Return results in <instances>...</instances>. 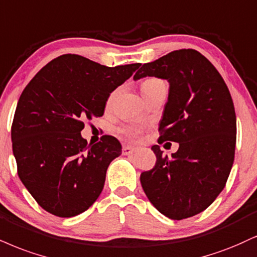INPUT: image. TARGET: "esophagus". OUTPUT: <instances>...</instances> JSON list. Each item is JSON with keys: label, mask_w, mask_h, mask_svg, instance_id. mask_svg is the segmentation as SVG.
<instances>
[{"label": "esophagus", "mask_w": 257, "mask_h": 257, "mask_svg": "<svg viewBox=\"0 0 257 257\" xmlns=\"http://www.w3.org/2000/svg\"><path fill=\"white\" fill-rule=\"evenodd\" d=\"M138 148L133 147V146H123V154L124 156H129V154H133L134 152H137Z\"/></svg>", "instance_id": "34e87169"}]
</instances>
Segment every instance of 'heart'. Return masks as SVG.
<instances>
[{
	"label": "heart",
	"instance_id": "obj_1",
	"mask_svg": "<svg viewBox=\"0 0 257 257\" xmlns=\"http://www.w3.org/2000/svg\"><path fill=\"white\" fill-rule=\"evenodd\" d=\"M162 86H166L165 82H164L163 80L157 79V78L146 79L144 82L141 83V92H142V94H144V97H145V95L150 94L151 92L154 91V89H157L158 87H162ZM111 99H112V95H111L110 99H109V103L111 101ZM122 133H123V134H125L126 137L135 138L139 134V133H140V128H139V126H137V125L124 126V128L122 129Z\"/></svg>",
	"mask_w": 257,
	"mask_h": 257
}]
</instances>
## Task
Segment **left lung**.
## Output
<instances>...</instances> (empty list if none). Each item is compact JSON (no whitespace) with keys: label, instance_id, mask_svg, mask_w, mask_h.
<instances>
[{"label":"left lung","instance_id":"1","mask_svg":"<svg viewBox=\"0 0 257 257\" xmlns=\"http://www.w3.org/2000/svg\"><path fill=\"white\" fill-rule=\"evenodd\" d=\"M146 76L168 80L158 141L179 147L169 158L158 145L152 146L157 162L141 174V185L162 214L182 220L205 211L226 184L236 148L233 101L215 67L193 49L145 63L134 80Z\"/></svg>","mask_w":257,"mask_h":257}]
</instances>
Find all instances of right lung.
<instances>
[{
  "label": "right lung",
  "instance_id": "1",
  "mask_svg": "<svg viewBox=\"0 0 257 257\" xmlns=\"http://www.w3.org/2000/svg\"><path fill=\"white\" fill-rule=\"evenodd\" d=\"M140 66L106 67L67 54L25 87L12 124L13 154L21 182L46 212L75 217L100 195L122 146L110 135L88 145L81 137L83 120L103 116L111 92Z\"/></svg>",
  "mask_w": 257,
  "mask_h": 257
}]
</instances>
